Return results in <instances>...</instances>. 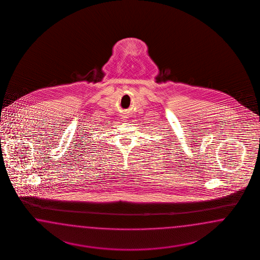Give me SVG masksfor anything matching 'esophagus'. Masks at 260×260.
Instances as JSON below:
<instances>
[{
  "instance_id": "esophagus-1",
  "label": "esophagus",
  "mask_w": 260,
  "mask_h": 260,
  "mask_svg": "<svg viewBox=\"0 0 260 260\" xmlns=\"http://www.w3.org/2000/svg\"><path fill=\"white\" fill-rule=\"evenodd\" d=\"M126 114H123V115H122V119H126Z\"/></svg>"
}]
</instances>
